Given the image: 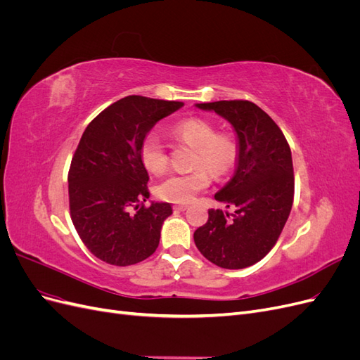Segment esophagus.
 I'll return each mask as SVG.
<instances>
[{"label":"esophagus","mask_w":360,"mask_h":360,"mask_svg":"<svg viewBox=\"0 0 360 360\" xmlns=\"http://www.w3.org/2000/svg\"><path fill=\"white\" fill-rule=\"evenodd\" d=\"M188 209V205L186 204H180V205H174V210L176 212H184Z\"/></svg>","instance_id":"34e87169"}]
</instances>
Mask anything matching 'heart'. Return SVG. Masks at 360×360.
<instances>
[{
  "instance_id": "b5f03b06",
  "label": "heart",
  "mask_w": 360,
  "mask_h": 360,
  "mask_svg": "<svg viewBox=\"0 0 360 360\" xmlns=\"http://www.w3.org/2000/svg\"><path fill=\"white\" fill-rule=\"evenodd\" d=\"M172 134L195 147L197 153L193 156L192 165L197 168L188 172H169L158 184L156 193L160 200L186 204L209 186L210 176L207 169L221 177L234 168L238 158V146L231 135L216 134L210 122L195 117L181 120L172 127ZM139 158L143 165L151 172L158 174L165 169L168 163L167 150L156 132L146 135L141 143Z\"/></svg>"
}]
</instances>
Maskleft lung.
I'll return each instance as SVG.
<instances>
[{
    "instance_id": "8db88e82",
    "label": "left lung",
    "mask_w": 360,
    "mask_h": 360,
    "mask_svg": "<svg viewBox=\"0 0 360 360\" xmlns=\"http://www.w3.org/2000/svg\"><path fill=\"white\" fill-rule=\"evenodd\" d=\"M214 111L234 129L238 158L231 180L214 195L234 205L230 214L209 210V221L193 233L200 252L222 269H245L264 258L275 246L292 205L294 172L291 150L278 124L249 101H219L195 105Z\"/></svg>"
}]
</instances>
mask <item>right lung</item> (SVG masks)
Listing matches in <instances>:
<instances>
[{
    "label": "right lung",
    "mask_w": 360,
    "mask_h": 360,
    "mask_svg": "<svg viewBox=\"0 0 360 360\" xmlns=\"http://www.w3.org/2000/svg\"><path fill=\"white\" fill-rule=\"evenodd\" d=\"M183 105L127 96L84 130L69 169L70 216L84 245L108 264H136L159 246L172 209L169 202L143 204L150 193L139 148L159 120Z\"/></svg>",
    "instance_id": "add662e5"
}]
</instances>
